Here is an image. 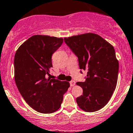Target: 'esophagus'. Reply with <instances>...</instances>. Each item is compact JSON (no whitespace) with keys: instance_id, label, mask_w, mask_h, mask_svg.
Wrapping results in <instances>:
<instances>
[{"instance_id":"1","label":"esophagus","mask_w":133,"mask_h":133,"mask_svg":"<svg viewBox=\"0 0 133 133\" xmlns=\"http://www.w3.org/2000/svg\"><path fill=\"white\" fill-rule=\"evenodd\" d=\"M69 83H70V86L71 87L74 86V85H75V82L74 81V80H72V81H71Z\"/></svg>"}]
</instances>
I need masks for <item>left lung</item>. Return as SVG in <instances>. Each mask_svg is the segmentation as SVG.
I'll list each match as a JSON object with an SVG mask.
<instances>
[{
	"label": "left lung",
	"instance_id": "obj_1",
	"mask_svg": "<svg viewBox=\"0 0 133 133\" xmlns=\"http://www.w3.org/2000/svg\"><path fill=\"white\" fill-rule=\"evenodd\" d=\"M64 41L78 58L80 69L88 71L85 82H76L83 89V95L76 98L78 105L86 112L101 109L117 84L119 63L113 46L92 33L64 38Z\"/></svg>",
	"mask_w": 133,
	"mask_h": 133
}]
</instances>
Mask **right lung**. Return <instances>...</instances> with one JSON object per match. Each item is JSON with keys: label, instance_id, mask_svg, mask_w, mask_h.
<instances>
[{"label": "right lung", "instance_id": "right-lung-1", "mask_svg": "<svg viewBox=\"0 0 133 133\" xmlns=\"http://www.w3.org/2000/svg\"><path fill=\"white\" fill-rule=\"evenodd\" d=\"M63 43L62 38L33 35L17 50L14 58L15 81L27 104L42 113H52L61 106L70 84L48 78L51 56Z\"/></svg>", "mask_w": 133, "mask_h": 133}]
</instances>
